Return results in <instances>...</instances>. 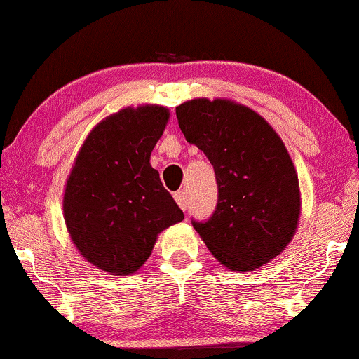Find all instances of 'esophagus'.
Listing matches in <instances>:
<instances>
[{"label": "esophagus", "mask_w": 359, "mask_h": 359, "mask_svg": "<svg viewBox=\"0 0 359 359\" xmlns=\"http://www.w3.org/2000/svg\"><path fill=\"white\" fill-rule=\"evenodd\" d=\"M174 198H175L177 204H179L180 209H182V210L187 209V192H185V191H177L174 194Z\"/></svg>", "instance_id": "obj_1"}]
</instances>
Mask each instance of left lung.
Returning a JSON list of instances; mask_svg holds the SVG:
<instances>
[{"label": "left lung", "instance_id": "obj_1", "mask_svg": "<svg viewBox=\"0 0 359 359\" xmlns=\"http://www.w3.org/2000/svg\"><path fill=\"white\" fill-rule=\"evenodd\" d=\"M189 144L212 163L219 197L205 222L192 221L214 257L254 271L286 249L301 214L299 180L274 128L249 107L194 98L175 109Z\"/></svg>", "mask_w": 359, "mask_h": 359}]
</instances>
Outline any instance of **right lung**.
<instances>
[{"mask_svg":"<svg viewBox=\"0 0 359 359\" xmlns=\"http://www.w3.org/2000/svg\"><path fill=\"white\" fill-rule=\"evenodd\" d=\"M168 110L144 105L103 118L81 145L63 196V217L86 261L109 274H133L163 229L184 219L150 165Z\"/></svg>","mask_w":359,"mask_h":359,"instance_id":"obj_1","label":"right lung"}]
</instances>
